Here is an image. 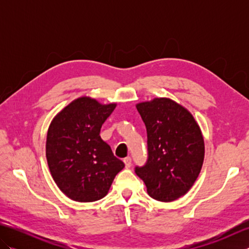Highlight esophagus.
Masks as SVG:
<instances>
[{"label":"esophagus","mask_w":249,"mask_h":249,"mask_svg":"<svg viewBox=\"0 0 249 249\" xmlns=\"http://www.w3.org/2000/svg\"><path fill=\"white\" fill-rule=\"evenodd\" d=\"M124 163H125L126 168H130L131 167V158L130 157L124 158Z\"/></svg>","instance_id":"esophagus-1"}]
</instances>
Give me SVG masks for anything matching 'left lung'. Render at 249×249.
Here are the masks:
<instances>
[{
  "label": "left lung",
  "instance_id": "1",
  "mask_svg": "<svg viewBox=\"0 0 249 249\" xmlns=\"http://www.w3.org/2000/svg\"><path fill=\"white\" fill-rule=\"evenodd\" d=\"M147 134V160L135 172L153 199L170 202L192 188L202 168L204 140L189 111L170 98L137 104Z\"/></svg>",
  "mask_w": 249,
  "mask_h": 249
}]
</instances>
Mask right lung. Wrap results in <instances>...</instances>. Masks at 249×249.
Here are the masks:
<instances>
[{"label":"right lung","instance_id":"add662e5","mask_svg":"<svg viewBox=\"0 0 249 249\" xmlns=\"http://www.w3.org/2000/svg\"><path fill=\"white\" fill-rule=\"evenodd\" d=\"M116 104L79 97L60 111L47 133L46 157L57 187L78 202H93L108 194L124 162L100 138V128Z\"/></svg>","mask_w":249,"mask_h":249}]
</instances>
